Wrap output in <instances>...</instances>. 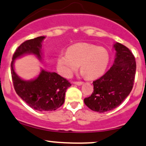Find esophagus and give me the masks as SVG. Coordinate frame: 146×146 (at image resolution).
Instances as JSON below:
<instances>
[{
	"label": "esophagus",
	"mask_w": 146,
	"mask_h": 146,
	"mask_svg": "<svg viewBox=\"0 0 146 146\" xmlns=\"http://www.w3.org/2000/svg\"><path fill=\"white\" fill-rule=\"evenodd\" d=\"M82 83H83V82H80V81H76V82H73V84H74V85H81Z\"/></svg>",
	"instance_id": "esophagus-1"
}]
</instances>
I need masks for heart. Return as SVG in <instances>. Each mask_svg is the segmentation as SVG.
<instances>
[{
	"instance_id": "obj_1",
	"label": "heart",
	"mask_w": 146,
	"mask_h": 146,
	"mask_svg": "<svg viewBox=\"0 0 146 146\" xmlns=\"http://www.w3.org/2000/svg\"><path fill=\"white\" fill-rule=\"evenodd\" d=\"M109 55L106 49L88 43L71 45L67 52L58 56L56 65L58 71L69 78L80 65V70L86 78L92 79L101 76L106 68Z\"/></svg>"
}]
</instances>
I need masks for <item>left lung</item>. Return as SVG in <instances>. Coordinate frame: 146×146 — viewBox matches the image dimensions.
<instances>
[{
    "instance_id": "left-lung-1",
    "label": "left lung",
    "mask_w": 146,
    "mask_h": 146,
    "mask_svg": "<svg viewBox=\"0 0 146 146\" xmlns=\"http://www.w3.org/2000/svg\"><path fill=\"white\" fill-rule=\"evenodd\" d=\"M116 57L114 64L104 76L93 81L94 92L84 99L94 111L104 113L120 105L133 88L136 64L132 52L125 45H114Z\"/></svg>"
}]
</instances>
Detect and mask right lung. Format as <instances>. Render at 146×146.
<instances>
[{"instance_id":"1","label":"right lung","mask_w":146,"mask_h":146,"mask_svg":"<svg viewBox=\"0 0 146 146\" xmlns=\"http://www.w3.org/2000/svg\"><path fill=\"white\" fill-rule=\"evenodd\" d=\"M44 36L37 37L21 43L14 53L11 62V75L14 88L23 101L33 109L47 112L55 110L63 105L67 88L71 85L66 78L56 73L42 70L36 79L25 81L14 70V60L25 54H33L41 59V42Z\"/></svg>"}]
</instances>
